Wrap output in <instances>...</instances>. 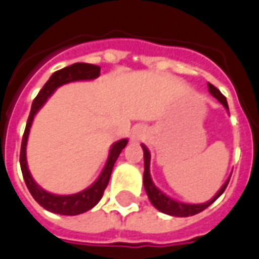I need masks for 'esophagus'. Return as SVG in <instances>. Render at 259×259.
<instances>
[{"label":"esophagus","instance_id":"obj_1","mask_svg":"<svg viewBox=\"0 0 259 259\" xmlns=\"http://www.w3.org/2000/svg\"><path fill=\"white\" fill-rule=\"evenodd\" d=\"M143 139V132H141L140 127H136V129H133V132H132V140L133 141H139Z\"/></svg>","mask_w":259,"mask_h":259}]
</instances>
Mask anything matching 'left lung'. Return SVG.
I'll return each instance as SVG.
<instances>
[{
  "label": "left lung",
  "instance_id": "obj_1",
  "mask_svg": "<svg viewBox=\"0 0 259 259\" xmlns=\"http://www.w3.org/2000/svg\"><path fill=\"white\" fill-rule=\"evenodd\" d=\"M208 91L211 93V96H213L217 98L218 101L222 104L225 109L229 112L228 101L226 98L222 96V93L218 90L215 85H212L211 83H208ZM141 148H143V152H144V176H143V183H144V189H146V193L148 195V198L151 201V204L158 211L163 212L166 215H170V217H193L195 213H200L201 211H204L205 208L211 205L213 201H217L222 193L226 189L229 180H230V176L229 179L223 183V186L219 189L217 194L212 197L211 200L206 201V202H202V204H186V202H180V201H176L174 198H170L168 195L162 193V191L158 189L157 186L154 185V182L151 179V175H150V161H151V154L147 150V147L144 144H141Z\"/></svg>",
  "mask_w": 259,
  "mask_h": 259
}]
</instances>
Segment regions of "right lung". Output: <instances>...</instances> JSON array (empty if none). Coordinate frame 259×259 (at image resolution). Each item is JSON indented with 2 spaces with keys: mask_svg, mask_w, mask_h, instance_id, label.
<instances>
[{
  "mask_svg": "<svg viewBox=\"0 0 259 259\" xmlns=\"http://www.w3.org/2000/svg\"><path fill=\"white\" fill-rule=\"evenodd\" d=\"M100 76V66L91 64H73L68 66V68L57 70L55 73L51 74V77L44 84L40 93L37 94L34 101L31 104L30 115L26 123L25 135L22 139V147H20V169L23 174V179L27 186V189L33 195V198L40 204V205L54 213H59V215H79L83 212L89 211L93 206H96L100 200H101L104 190L107 189L108 182L112 174L113 165L118 159L119 154L122 152L126 144H127V139H122L113 143L111 148H109V154H108V159L104 168H102L101 174L97 178V180L91 186L83 191H79L76 194H53L50 191L44 190L42 187L37 185L36 180L33 179L29 166H27V158H26V147H27V140H29V133H30V127L34 120L36 113L42 108V105L48 101V98L53 96L54 91L58 87L72 81H83V80H94Z\"/></svg>",
  "mask_w": 259,
  "mask_h": 259,
  "instance_id": "1",
  "label": "right lung"
}]
</instances>
